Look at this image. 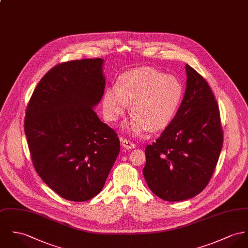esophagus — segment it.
<instances>
[{
  "instance_id": "1",
  "label": "esophagus",
  "mask_w": 248,
  "mask_h": 248,
  "mask_svg": "<svg viewBox=\"0 0 248 248\" xmlns=\"http://www.w3.org/2000/svg\"><path fill=\"white\" fill-rule=\"evenodd\" d=\"M121 144L124 148L128 149V150H131V149H135V144L134 141L132 140H129L127 138H124V139H121Z\"/></svg>"
}]
</instances>
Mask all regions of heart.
<instances>
[{"mask_svg": "<svg viewBox=\"0 0 248 248\" xmlns=\"http://www.w3.org/2000/svg\"><path fill=\"white\" fill-rule=\"evenodd\" d=\"M183 94L180 81L155 68L140 67L125 72L117 86L107 87L102 95V110L107 120L115 121L130 105L133 115L125 129L132 135L166 128L176 113Z\"/></svg>", "mask_w": 248, "mask_h": 248, "instance_id": "b5f03b06", "label": "heart"}]
</instances>
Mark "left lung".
<instances>
[{"label": "left lung", "instance_id": "left-lung-1", "mask_svg": "<svg viewBox=\"0 0 248 248\" xmlns=\"http://www.w3.org/2000/svg\"><path fill=\"white\" fill-rule=\"evenodd\" d=\"M186 88L165 131L145 149L143 174L150 189L169 202L187 200L207 186L223 147L215 96L203 77L186 64Z\"/></svg>", "mask_w": 248, "mask_h": 248}]
</instances>
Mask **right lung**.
I'll return each mask as SVG.
<instances>
[{"label":"right lung","mask_w":248,"mask_h":248,"mask_svg":"<svg viewBox=\"0 0 248 248\" xmlns=\"http://www.w3.org/2000/svg\"><path fill=\"white\" fill-rule=\"evenodd\" d=\"M102 59L48 71L29 100L24 133L34 168L61 197L84 202L103 188L120 151L116 133L93 111L104 93Z\"/></svg>","instance_id":"1"}]
</instances>
